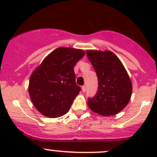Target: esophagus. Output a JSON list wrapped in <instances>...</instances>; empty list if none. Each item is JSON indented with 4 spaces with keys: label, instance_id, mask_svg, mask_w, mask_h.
Segmentation results:
<instances>
[{
    "label": "esophagus",
    "instance_id": "1",
    "mask_svg": "<svg viewBox=\"0 0 157 157\" xmlns=\"http://www.w3.org/2000/svg\"><path fill=\"white\" fill-rule=\"evenodd\" d=\"M86 90V87L85 86H82V91L83 92H85Z\"/></svg>",
    "mask_w": 157,
    "mask_h": 157
}]
</instances>
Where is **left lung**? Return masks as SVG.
<instances>
[{
    "label": "left lung",
    "instance_id": "obj_1",
    "mask_svg": "<svg viewBox=\"0 0 157 157\" xmlns=\"http://www.w3.org/2000/svg\"><path fill=\"white\" fill-rule=\"evenodd\" d=\"M86 54L98 80V92L94 98L88 99V106L103 116L118 114L127 106L132 94V82L126 69L109 51L88 50Z\"/></svg>",
    "mask_w": 157,
    "mask_h": 157
}]
</instances>
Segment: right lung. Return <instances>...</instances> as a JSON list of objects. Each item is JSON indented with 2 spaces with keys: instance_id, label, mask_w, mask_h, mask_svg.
I'll return each instance as SVG.
<instances>
[{
  "instance_id": "obj_1",
  "label": "right lung",
  "mask_w": 157,
  "mask_h": 157,
  "mask_svg": "<svg viewBox=\"0 0 157 157\" xmlns=\"http://www.w3.org/2000/svg\"><path fill=\"white\" fill-rule=\"evenodd\" d=\"M84 55L80 49L58 48L33 71L29 81V94L41 114L57 118L68 113L80 91L75 82L74 67Z\"/></svg>"
}]
</instances>
